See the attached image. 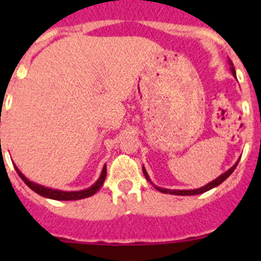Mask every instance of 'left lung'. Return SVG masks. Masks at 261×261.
I'll return each mask as SVG.
<instances>
[{"label":"left lung","instance_id":"obj_1","mask_svg":"<svg viewBox=\"0 0 261 261\" xmlns=\"http://www.w3.org/2000/svg\"><path fill=\"white\" fill-rule=\"evenodd\" d=\"M229 64H230V70H231L232 75H234L235 78H237V74H235V69H234V65H232V62L230 61L229 60ZM239 161H237V163H235L234 166H232L231 168H229L227 171H225L223 174H221L220 176L216 177L214 180H212L211 183H208L206 186L201 187V188H196V190H167V188H161V187H156L154 186L153 183H151L150 180V177H149V175H147L146 170H145V167H142V172H144L145 177L147 179V181H150L151 184H153L154 187H155V190H158L159 192H162V193H170V195H177V196H193V195H200V193H204L206 192V191L212 190V188H214V187L217 186H220L221 183H223V181L227 179V177L230 176V175L232 174V171L235 170V167H237V165H238Z\"/></svg>","mask_w":261,"mask_h":261}]
</instances>
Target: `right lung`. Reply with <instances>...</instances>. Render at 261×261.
Masks as SVG:
<instances>
[{"label": "right lung", "mask_w": 261, "mask_h": 261, "mask_svg": "<svg viewBox=\"0 0 261 261\" xmlns=\"http://www.w3.org/2000/svg\"><path fill=\"white\" fill-rule=\"evenodd\" d=\"M15 170H17L18 175L20 176L24 183L31 188L34 192H36L38 195L43 196V197H47V199H52V200H61V201H69V200H81V199H86V197H90V196H93L94 193L98 192V190L100 187L103 186L106 179V175H107V166H103L102 174L99 176L98 180L93 184L91 187L86 188V190L82 191H60V190H53V188H48V187L40 186V184H36L34 181L29 180L22 172L18 170L17 166H14Z\"/></svg>", "instance_id": "right-lung-1"}]
</instances>
